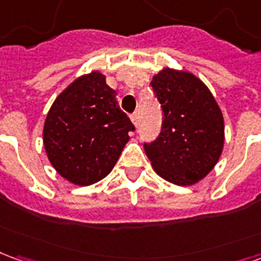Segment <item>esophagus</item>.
Returning a JSON list of instances; mask_svg holds the SVG:
<instances>
[{"label":"esophagus","mask_w":261,"mask_h":261,"mask_svg":"<svg viewBox=\"0 0 261 261\" xmlns=\"http://www.w3.org/2000/svg\"><path fill=\"white\" fill-rule=\"evenodd\" d=\"M130 119H131V121H133V124H134L137 127V125H138V114L133 113L130 116Z\"/></svg>","instance_id":"34e87169"}]
</instances>
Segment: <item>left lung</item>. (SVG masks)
Listing matches in <instances>:
<instances>
[{"mask_svg":"<svg viewBox=\"0 0 261 261\" xmlns=\"http://www.w3.org/2000/svg\"><path fill=\"white\" fill-rule=\"evenodd\" d=\"M151 86L164 110L156 141L145 144L153 170L177 186H192L214 169L224 149V116L211 91L189 71L162 68Z\"/></svg>","mask_w":261,"mask_h":261,"instance_id":"1","label":"left lung"}]
</instances>
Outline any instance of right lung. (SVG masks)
Listing matches in <instances>:
<instances>
[{
  "mask_svg": "<svg viewBox=\"0 0 261 261\" xmlns=\"http://www.w3.org/2000/svg\"><path fill=\"white\" fill-rule=\"evenodd\" d=\"M100 71L78 76L56 97L43 127V145L61 177L91 186L112 172L134 125Z\"/></svg>",
  "mask_w": 261,
  "mask_h": 261,
  "instance_id": "1",
  "label": "right lung"
}]
</instances>
